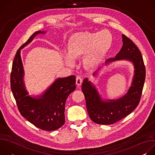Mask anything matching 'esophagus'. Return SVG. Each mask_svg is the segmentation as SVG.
<instances>
[{
	"instance_id": "esophagus-1",
	"label": "esophagus",
	"mask_w": 155,
	"mask_h": 155,
	"mask_svg": "<svg viewBox=\"0 0 155 155\" xmlns=\"http://www.w3.org/2000/svg\"><path fill=\"white\" fill-rule=\"evenodd\" d=\"M82 83V77L81 76H77L76 77V83L78 86L81 84Z\"/></svg>"
}]
</instances>
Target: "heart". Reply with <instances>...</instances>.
Here are the masks:
<instances>
[{
	"mask_svg": "<svg viewBox=\"0 0 155 155\" xmlns=\"http://www.w3.org/2000/svg\"><path fill=\"white\" fill-rule=\"evenodd\" d=\"M112 40V34L105 30L74 34L68 43L67 56L64 58L65 64L72 65L73 60L83 56L82 64L85 68H97L111 47Z\"/></svg>",
	"mask_w": 155,
	"mask_h": 155,
	"instance_id": "b5f03b06",
	"label": "heart"
}]
</instances>
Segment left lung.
Returning a JSON list of instances; mask_svg holds the SVG:
<instances>
[{"instance_id": "left-lung-1", "label": "left lung", "mask_w": 155, "mask_h": 155, "mask_svg": "<svg viewBox=\"0 0 155 155\" xmlns=\"http://www.w3.org/2000/svg\"><path fill=\"white\" fill-rule=\"evenodd\" d=\"M123 47L115 58L107 59L104 65L117 61H128L134 65L131 86L123 97L117 99H103L96 87L87 78L81 89L85 97L86 108L91 120L99 124H112L130 114L137 107L145 79V68L141 53L130 39L122 35ZM101 69V68H100ZM100 69H98L99 70ZM97 74V71L93 75Z\"/></svg>"}]
</instances>
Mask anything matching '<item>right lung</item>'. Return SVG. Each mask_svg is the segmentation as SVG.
I'll use <instances>...</instances> for the list:
<instances>
[{"label":"right lung","mask_w":155,"mask_h":155,"mask_svg":"<svg viewBox=\"0 0 155 155\" xmlns=\"http://www.w3.org/2000/svg\"><path fill=\"white\" fill-rule=\"evenodd\" d=\"M34 32L17 51L10 76L11 89L21 115L36 127L47 131L54 130L65 123V104L69 94L75 91V75L56 79L41 95L32 97L26 88L25 71L21 58V50L27 46L38 34Z\"/></svg>","instance_id":"1"}]
</instances>
